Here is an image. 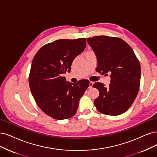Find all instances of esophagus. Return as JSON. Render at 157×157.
<instances>
[{
	"mask_svg": "<svg viewBox=\"0 0 157 157\" xmlns=\"http://www.w3.org/2000/svg\"><path fill=\"white\" fill-rule=\"evenodd\" d=\"M93 84H94V83H93V82H89V89L92 88V86H93Z\"/></svg>",
	"mask_w": 157,
	"mask_h": 157,
	"instance_id": "34e87169",
	"label": "esophagus"
}]
</instances>
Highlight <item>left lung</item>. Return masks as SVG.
I'll list each match as a JSON object with an SVG mask.
<instances>
[{"instance_id":"left-lung-1","label":"left lung","mask_w":157,"mask_h":157,"mask_svg":"<svg viewBox=\"0 0 157 157\" xmlns=\"http://www.w3.org/2000/svg\"><path fill=\"white\" fill-rule=\"evenodd\" d=\"M96 56V71L111 74V83L105 86L95 83L100 95L94 105L100 113L111 116L123 114L131 106L140 87L141 68L131 46L123 39L105 36L86 39Z\"/></svg>"}]
</instances>
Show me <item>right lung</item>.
Masks as SVG:
<instances>
[{
  "label": "right lung",
  "mask_w": 157,
  "mask_h": 157,
  "mask_svg": "<svg viewBox=\"0 0 157 157\" xmlns=\"http://www.w3.org/2000/svg\"><path fill=\"white\" fill-rule=\"evenodd\" d=\"M85 38L59 39L40 48L33 57L29 85L39 107L49 117L64 120L76 113L80 98L87 89V79L77 83L62 76L70 72L73 60L85 48Z\"/></svg>",
  "instance_id": "obj_1"
}]
</instances>
